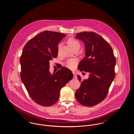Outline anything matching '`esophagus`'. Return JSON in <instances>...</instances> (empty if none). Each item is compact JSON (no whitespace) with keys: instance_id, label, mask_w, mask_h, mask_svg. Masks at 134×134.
<instances>
[{"instance_id":"obj_1","label":"esophagus","mask_w":134,"mask_h":134,"mask_svg":"<svg viewBox=\"0 0 134 134\" xmlns=\"http://www.w3.org/2000/svg\"><path fill=\"white\" fill-rule=\"evenodd\" d=\"M73 75H74V78H77V75H76V74L75 73V72H73Z\"/></svg>"}]
</instances>
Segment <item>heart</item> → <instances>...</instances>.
I'll return each instance as SVG.
<instances>
[{"mask_svg":"<svg viewBox=\"0 0 134 134\" xmlns=\"http://www.w3.org/2000/svg\"><path fill=\"white\" fill-rule=\"evenodd\" d=\"M68 43L69 45L71 48L73 50L76 48H80V43L76 39L73 38H70L68 41ZM60 46L59 45V47ZM78 63V60L76 59H68L65 63V65L66 67L70 69H74Z\"/></svg>","mask_w":134,"mask_h":134,"instance_id":"heart-1","label":"heart"}]
</instances>
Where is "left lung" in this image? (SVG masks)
Masks as SVG:
<instances>
[{
  "mask_svg": "<svg viewBox=\"0 0 134 134\" xmlns=\"http://www.w3.org/2000/svg\"><path fill=\"white\" fill-rule=\"evenodd\" d=\"M75 38L84 43L85 55L78 66L81 71L89 72V78L81 80L80 88L75 93L77 101L81 105L92 107L106 98L114 80L116 59L111 46L95 32L77 33Z\"/></svg>",
  "mask_w": 134,
  "mask_h": 134,
  "instance_id": "8db88e82",
  "label": "left lung"
}]
</instances>
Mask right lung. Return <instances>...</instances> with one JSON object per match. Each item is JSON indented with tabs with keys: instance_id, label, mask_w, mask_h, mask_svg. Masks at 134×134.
Listing matches in <instances>:
<instances>
[{
	"instance_id": "add662e5",
	"label": "right lung",
	"mask_w": 134,
	"mask_h": 134,
	"mask_svg": "<svg viewBox=\"0 0 134 134\" xmlns=\"http://www.w3.org/2000/svg\"><path fill=\"white\" fill-rule=\"evenodd\" d=\"M66 35L51 31L40 32L27 42L20 59L22 82L32 100L43 106H50L59 99L62 87L73 74L62 67L52 75L49 61L58 55V45Z\"/></svg>"
}]
</instances>
